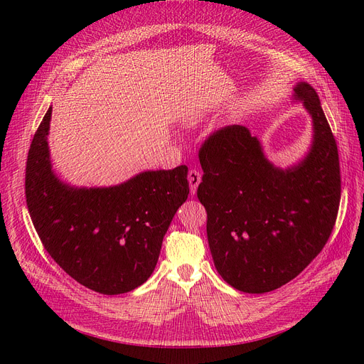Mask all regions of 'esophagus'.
Here are the masks:
<instances>
[{
    "mask_svg": "<svg viewBox=\"0 0 364 364\" xmlns=\"http://www.w3.org/2000/svg\"><path fill=\"white\" fill-rule=\"evenodd\" d=\"M188 182H190V191L191 194H196L197 191V186L202 182V174L197 171V170H191L188 173Z\"/></svg>",
    "mask_w": 364,
    "mask_h": 364,
    "instance_id": "esophagus-1",
    "label": "esophagus"
}]
</instances>
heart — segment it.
<instances>
[{
  "instance_id": "1",
  "label": "heart",
  "mask_w": 364,
  "mask_h": 364,
  "mask_svg": "<svg viewBox=\"0 0 364 364\" xmlns=\"http://www.w3.org/2000/svg\"><path fill=\"white\" fill-rule=\"evenodd\" d=\"M196 119H197L196 117H191V118L188 119V123H190V124H194V123H196Z\"/></svg>"
}]
</instances>
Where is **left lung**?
<instances>
[{
  "label": "left lung",
  "mask_w": 364,
  "mask_h": 364,
  "mask_svg": "<svg viewBox=\"0 0 364 364\" xmlns=\"http://www.w3.org/2000/svg\"><path fill=\"white\" fill-rule=\"evenodd\" d=\"M313 121V141L302 161L281 168L264 155L245 126H228L200 149L203 170L197 197L208 214L214 266L229 285L267 293L296 278L333 232L340 203V165L333 132L318 95L296 83Z\"/></svg>",
  "instance_id": "obj_1"
}]
</instances>
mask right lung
I'll use <instances>...</instances> for the list:
<instances>
[{"label":"right lung","instance_id":"right-lung-1","mask_svg":"<svg viewBox=\"0 0 364 364\" xmlns=\"http://www.w3.org/2000/svg\"><path fill=\"white\" fill-rule=\"evenodd\" d=\"M51 107L28 150L27 206L43 247L71 278L102 294L127 293L156 267L165 232L188 199V167L142 171L114 186L60 181L48 149Z\"/></svg>","mask_w":364,"mask_h":364}]
</instances>
